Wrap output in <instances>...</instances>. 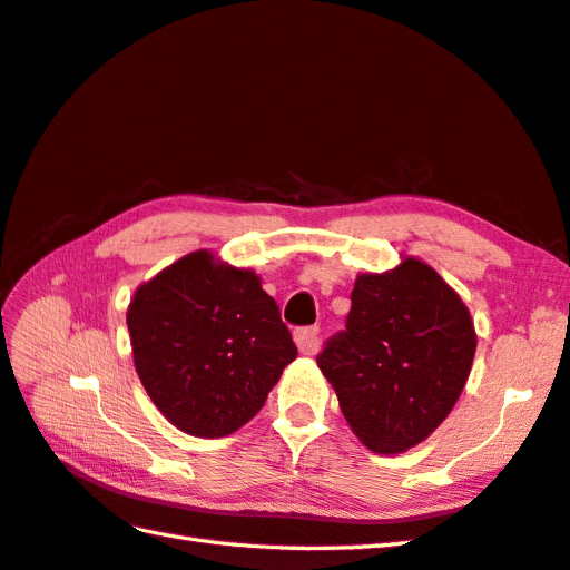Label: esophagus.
Masks as SVG:
<instances>
[{
	"mask_svg": "<svg viewBox=\"0 0 570 570\" xmlns=\"http://www.w3.org/2000/svg\"><path fill=\"white\" fill-rule=\"evenodd\" d=\"M295 343H297V348H299L302 353H307V355L316 353V351H318V328H316V326L297 328V331H295Z\"/></svg>",
	"mask_w": 570,
	"mask_h": 570,
	"instance_id": "1",
	"label": "esophagus"
}]
</instances>
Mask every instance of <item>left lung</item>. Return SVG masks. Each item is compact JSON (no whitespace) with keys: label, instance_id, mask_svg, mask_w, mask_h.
Returning <instances> with one entry per match:
<instances>
[{"label":"left lung","instance_id":"left-lung-1","mask_svg":"<svg viewBox=\"0 0 570 570\" xmlns=\"http://www.w3.org/2000/svg\"><path fill=\"white\" fill-rule=\"evenodd\" d=\"M345 331L316 365L365 448L406 452L448 419L469 380L476 331L462 297L421 258L355 277Z\"/></svg>","mask_w":570,"mask_h":570}]
</instances>
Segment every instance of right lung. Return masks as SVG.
I'll use <instances>...</instances> for the list:
<instances>
[{"label": "right lung", "instance_id": "add662e5", "mask_svg": "<svg viewBox=\"0 0 570 570\" xmlns=\"http://www.w3.org/2000/svg\"><path fill=\"white\" fill-rule=\"evenodd\" d=\"M128 331L145 392L196 438H225L252 421L297 357L261 277L205 248L135 289Z\"/></svg>", "mask_w": 570, "mask_h": 570}]
</instances>
